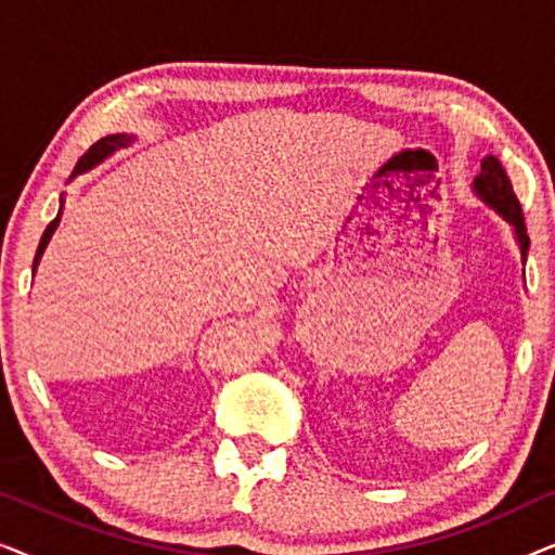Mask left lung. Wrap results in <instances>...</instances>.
<instances>
[{
  "label": "left lung",
  "instance_id": "8db88e82",
  "mask_svg": "<svg viewBox=\"0 0 555 555\" xmlns=\"http://www.w3.org/2000/svg\"><path fill=\"white\" fill-rule=\"evenodd\" d=\"M473 194L480 202L488 204V207L495 211V215L503 217L505 222L513 227L515 242H518V249H520V260L526 262L530 240H528V232H526V222H522L520 202L513 192V184H511V179H507L503 164H500L492 154L482 156L480 173H477L475 181H473Z\"/></svg>",
  "mask_w": 555,
  "mask_h": 555
}]
</instances>
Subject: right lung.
<instances>
[{"mask_svg":"<svg viewBox=\"0 0 555 555\" xmlns=\"http://www.w3.org/2000/svg\"><path fill=\"white\" fill-rule=\"evenodd\" d=\"M133 141H135V135H128V133H111V135H105V139H101V141H98V143H93V146L88 149V154L80 158L78 166H75V171H73L70 181H73L75 177H80V173H86V171H90V169H95L98 164H103L105 158L116 154L118 149H126V146H131ZM63 207H65V194L60 196V209H57V217L52 219V222L48 224V230L42 232L40 247H37V255H35V262H33V275H35L37 264H40V260H42L44 249H48V245H50L52 234H55V230H57V224H60V217H63Z\"/></svg>","mask_w":555,"mask_h":555,"instance_id":"right-lung-1","label":"right lung"}]
</instances>
